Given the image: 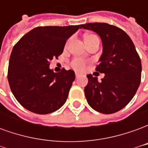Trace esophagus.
Returning <instances> with one entry per match:
<instances>
[{"label": "esophagus", "instance_id": "esophagus-1", "mask_svg": "<svg viewBox=\"0 0 148 148\" xmlns=\"http://www.w3.org/2000/svg\"><path fill=\"white\" fill-rule=\"evenodd\" d=\"M75 76H76V78H78V77H80L81 74H78V73H76V74H75Z\"/></svg>", "mask_w": 148, "mask_h": 148}]
</instances>
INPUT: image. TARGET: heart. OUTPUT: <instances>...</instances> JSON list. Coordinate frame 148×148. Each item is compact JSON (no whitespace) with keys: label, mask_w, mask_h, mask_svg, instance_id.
Here are the masks:
<instances>
[{"label":"heart","mask_w":148,"mask_h":148,"mask_svg":"<svg viewBox=\"0 0 148 148\" xmlns=\"http://www.w3.org/2000/svg\"><path fill=\"white\" fill-rule=\"evenodd\" d=\"M95 36H94V35H86L85 36V41L90 40V39H93V37ZM85 66H86V61L84 59H82V58H75L72 62V66L74 69L78 70V71H82L85 68Z\"/></svg>","instance_id":"heart-1"}]
</instances>
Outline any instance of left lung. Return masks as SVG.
Segmentation results:
<instances>
[{"label":"left lung","mask_w":148,"mask_h":148,"mask_svg":"<svg viewBox=\"0 0 148 148\" xmlns=\"http://www.w3.org/2000/svg\"><path fill=\"white\" fill-rule=\"evenodd\" d=\"M82 27L99 35L103 53L96 71L104 73L101 82L88 74L85 96L96 111L111 114L124 108L133 98L140 86L142 66L133 42L127 33L106 23H89Z\"/></svg>","instance_id":"1"}]
</instances>
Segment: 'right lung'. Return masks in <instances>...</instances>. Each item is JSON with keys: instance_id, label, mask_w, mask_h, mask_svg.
I'll return each instance as SVG.
<instances>
[{"instance_id": "1", "label": "right lung", "mask_w": 148, "mask_h": 148, "mask_svg": "<svg viewBox=\"0 0 148 148\" xmlns=\"http://www.w3.org/2000/svg\"><path fill=\"white\" fill-rule=\"evenodd\" d=\"M81 25L37 27L12 48L8 69L9 86L24 108L47 114L61 108L75 79L74 71L50 70V61L61 55L68 38Z\"/></svg>"}]
</instances>
